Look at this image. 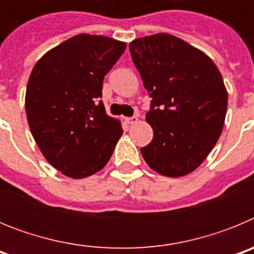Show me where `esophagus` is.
<instances>
[{"instance_id":"34e87169","label":"esophagus","mask_w":254,"mask_h":254,"mask_svg":"<svg viewBox=\"0 0 254 254\" xmlns=\"http://www.w3.org/2000/svg\"><path fill=\"white\" fill-rule=\"evenodd\" d=\"M126 123H128V125H134V123H137L138 118L137 117H127V118H125Z\"/></svg>"}]
</instances>
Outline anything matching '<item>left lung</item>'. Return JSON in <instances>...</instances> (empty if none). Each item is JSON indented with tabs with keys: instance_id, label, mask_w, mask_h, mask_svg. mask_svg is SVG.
I'll return each instance as SVG.
<instances>
[{
	"instance_id": "8db88e82",
	"label": "left lung",
	"mask_w": 254,
	"mask_h": 254,
	"mask_svg": "<svg viewBox=\"0 0 254 254\" xmlns=\"http://www.w3.org/2000/svg\"><path fill=\"white\" fill-rule=\"evenodd\" d=\"M129 52L152 98L146 122L154 137L141 154L161 176H187L223 131L228 108L223 76L206 53L167 33L132 40Z\"/></svg>"
}]
</instances>
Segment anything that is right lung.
<instances>
[{
  "mask_svg": "<svg viewBox=\"0 0 254 254\" xmlns=\"http://www.w3.org/2000/svg\"><path fill=\"white\" fill-rule=\"evenodd\" d=\"M126 49L125 42L78 34L48 51L29 77L25 111L31 134L52 167L73 179L107 165L123 133L105 113L103 80Z\"/></svg>",
  "mask_w": 254,
  "mask_h": 254,
  "instance_id": "right-lung-1",
  "label": "right lung"
}]
</instances>
